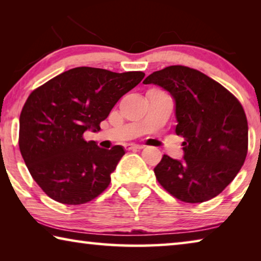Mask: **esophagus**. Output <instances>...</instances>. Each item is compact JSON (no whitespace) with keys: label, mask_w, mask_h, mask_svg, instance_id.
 <instances>
[{"label":"esophagus","mask_w":261,"mask_h":261,"mask_svg":"<svg viewBox=\"0 0 261 261\" xmlns=\"http://www.w3.org/2000/svg\"><path fill=\"white\" fill-rule=\"evenodd\" d=\"M124 148L126 149V151H134V149H143L144 146H143V145L131 143V144H125Z\"/></svg>","instance_id":"esophagus-1"}]
</instances>
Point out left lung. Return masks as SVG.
<instances>
[{
  "mask_svg": "<svg viewBox=\"0 0 261 261\" xmlns=\"http://www.w3.org/2000/svg\"><path fill=\"white\" fill-rule=\"evenodd\" d=\"M175 100V132L182 136L183 160L163 155L154 168L158 182L184 202H204L236 177L247 154V120L235 96L198 70L170 65L143 82Z\"/></svg>",
  "mask_w": 261,
  "mask_h": 261,
  "instance_id": "1",
  "label": "left lung"
}]
</instances>
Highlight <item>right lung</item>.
<instances>
[{
  "label": "right lung",
  "instance_id": "obj_1",
  "mask_svg": "<svg viewBox=\"0 0 261 261\" xmlns=\"http://www.w3.org/2000/svg\"><path fill=\"white\" fill-rule=\"evenodd\" d=\"M141 71L70 69L34 90L19 117V149L48 197L81 205L102 193L124 148L99 147L84 132L100 130L118 100L143 81Z\"/></svg>",
  "mask_w": 261,
  "mask_h": 261
}]
</instances>
